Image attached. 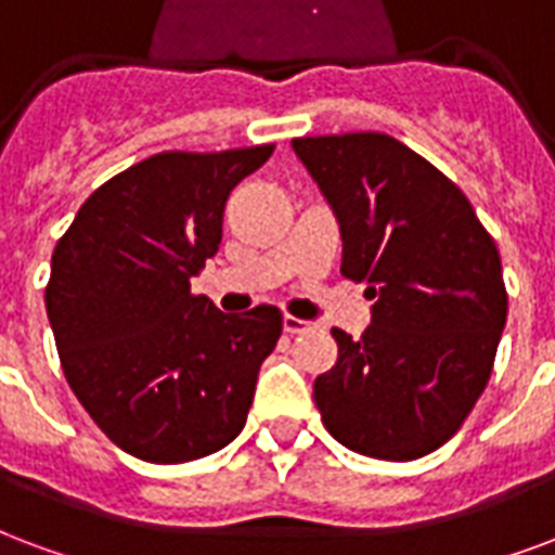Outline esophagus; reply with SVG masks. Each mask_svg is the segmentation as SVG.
I'll use <instances>...</instances> for the list:
<instances>
[{
    "label": "esophagus",
    "mask_w": 555,
    "mask_h": 555,
    "mask_svg": "<svg viewBox=\"0 0 555 555\" xmlns=\"http://www.w3.org/2000/svg\"><path fill=\"white\" fill-rule=\"evenodd\" d=\"M282 330L288 332V335H302V332L311 330V323L309 320L294 318V314H285V318H282Z\"/></svg>",
    "instance_id": "esophagus-1"
}]
</instances>
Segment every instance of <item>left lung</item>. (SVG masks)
I'll return each mask as SVG.
<instances>
[{"mask_svg":"<svg viewBox=\"0 0 555 555\" xmlns=\"http://www.w3.org/2000/svg\"><path fill=\"white\" fill-rule=\"evenodd\" d=\"M338 217L340 273L367 282L371 326L332 330L314 379L330 435L352 453L412 462L447 444L486 391L508 297L494 237L438 167L391 134L294 138Z\"/></svg>","mask_w":555,"mask_h":555,"instance_id":"1","label":"left lung"}]
</instances>
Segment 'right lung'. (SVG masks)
I'll list each match as a JSON object with an SVG mask.
<instances>
[{
  "mask_svg": "<svg viewBox=\"0 0 555 555\" xmlns=\"http://www.w3.org/2000/svg\"><path fill=\"white\" fill-rule=\"evenodd\" d=\"M273 143L158 152L85 199L52 253L47 314L61 367L93 424L152 465L223 450L244 429L282 314H223L191 294L223 208Z\"/></svg>",
  "mask_w": 555,
  "mask_h": 555,
  "instance_id": "right-lung-1",
  "label": "right lung"
}]
</instances>
